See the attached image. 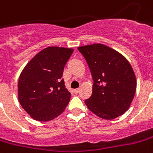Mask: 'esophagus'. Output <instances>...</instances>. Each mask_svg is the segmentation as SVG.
<instances>
[{
    "label": "esophagus",
    "mask_w": 153,
    "mask_h": 153,
    "mask_svg": "<svg viewBox=\"0 0 153 153\" xmlns=\"http://www.w3.org/2000/svg\"><path fill=\"white\" fill-rule=\"evenodd\" d=\"M79 91H80V89H79V88H77V89L74 90V92L75 93V94H78V93L79 92Z\"/></svg>",
    "instance_id": "1"
}]
</instances>
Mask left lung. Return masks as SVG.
<instances>
[{
    "label": "left lung",
    "instance_id": "obj_1",
    "mask_svg": "<svg viewBox=\"0 0 153 153\" xmlns=\"http://www.w3.org/2000/svg\"><path fill=\"white\" fill-rule=\"evenodd\" d=\"M87 60L92 78L87 108L104 120H114L130 108L136 94V78L131 64L118 51L103 44L78 47Z\"/></svg>",
    "mask_w": 153,
    "mask_h": 153
}]
</instances>
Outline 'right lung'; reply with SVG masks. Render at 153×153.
Returning a JSON list of instances; mask_svg holds the SVG:
<instances>
[{
	"label": "right lung",
	"mask_w": 153,
	"mask_h": 153,
	"mask_svg": "<svg viewBox=\"0 0 153 153\" xmlns=\"http://www.w3.org/2000/svg\"><path fill=\"white\" fill-rule=\"evenodd\" d=\"M74 49L50 46L41 51L20 74L17 97L35 120L47 122L63 112L71 100L62 74Z\"/></svg>",
	"instance_id": "right-lung-1"
}]
</instances>
